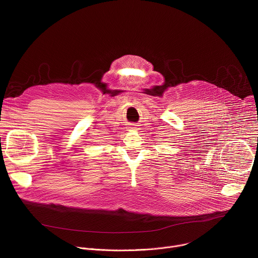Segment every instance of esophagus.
I'll return each mask as SVG.
<instances>
[{
	"label": "esophagus",
	"mask_w": 258,
	"mask_h": 258,
	"mask_svg": "<svg viewBox=\"0 0 258 258\" xmlns=\"http://www.w3.org/2000/svg\"><path fill=\"white\" fill-rule=\"evenodd\" d=\"M130 128H134V127H133V125H132V126H130Z\"/></svg>",
	"instance_id": "esophagus-1"
}]
</instances>
